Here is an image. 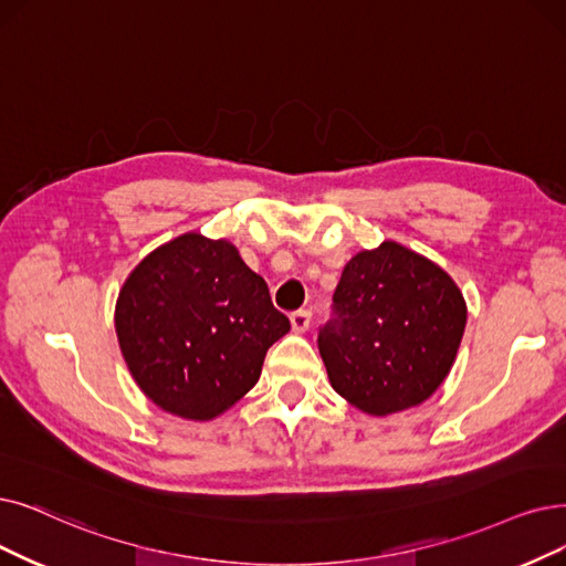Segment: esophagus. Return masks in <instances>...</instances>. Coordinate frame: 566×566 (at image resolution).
Masks as SVG:
<instances>
[{
	"label": "esophagus",
	"mask_w": 566,
	"mask_h": 566,
	"mask_svg": "<svg viewBox=\"0 0 566 566\" xmlns=\"http://www.w3.org/2000/svg\"><path fill=\"white\" fill-rule=\"evenodd\" d=\"M290 323H292V329H295V332H306L308 325H311V311L302 308V311L290 313Z\"/></svg>",
	"instance_id": "obj_1"
}]
</instances>
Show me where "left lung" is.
I'll use <instances>...</instances> for the list:
<instances>
[{
    "mask_svg": "<svg viewBox=\"0 0 566 566\" xmlns=\"http://www.w3.org/2000/svg\"><path fill=\"white\" fill-rule=\"evenodd\" d=\"M464 325L467 306L453 279L386 241L344 266L318 348L338 395L359 411L390 416L437 392Z\"/></svg>",
    "mask_w": 566,
    "mask_h": 566,
    "instance_id": "obj_1",
    "label": "left lung"
}]
</instances>
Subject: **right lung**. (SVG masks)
Here are the masks:
<instances>
[{
	"label": "right lung",
	"mask_w": 566,
	"mask_h": 566,
	"mask_svg": "<svg viewBox=\"0 0 566 566\" xmlns=\"http://www.w3.org/2000/svg\"><path fill=\"white\" fill-rule=\"evenodd\" d=\"M116 332L146 397L174 416L211 420L255 386L290 321L232 243L184 234L132 271Z\"/></svg>",
	"instance_id": "add662e5"
}]
</instances>
